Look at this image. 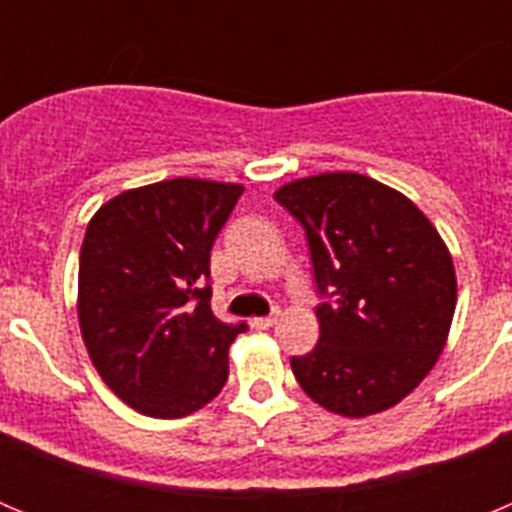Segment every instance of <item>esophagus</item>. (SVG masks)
<instances>
[{"mask_svg":"<svg viewBox=\"0 0 512 512\" xmlns=\"http://www.w3.org/2000/svg\"><path fill=\"white\" fill-rule=\"evenodd\" d=\"M277 318H279V312H274V315H264V318H253L251 325H253V328L266 330V328H271V325L277 323Z\"/></svg>","mask_w":512,"mask_h":512,"instance_id":"esophagus-1","label":"esophagus"}]
</instances>
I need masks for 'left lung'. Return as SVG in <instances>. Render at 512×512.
Returning <instances> with one entry per match:
<instances>
[{"label": "left lung", "instance_id": "8db88e82", "mask_svg": "<svg viewBox=\"0 0 512 512\" xmlns=\"http://www.w3.org/2000/svg\"><path fill=\"white\" fill-rule=\"evenodd\" d=\"M305 228L320 295V341L292 359L310 400L343 418L395 408L449 338L456 271L436 225L372 176L328 171L274 192Z\"/></svg>", "mask_w": 512, "mask_h": 512}]
</instances>
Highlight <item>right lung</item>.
<instances>
[{"label": "right lung", "instance_id": "obj_1", "mask_svg": "<svg viewBox=\"0 0 512 512\" xmlns=\"http://www.w3.org/2000/svg\"><path fill=\"white\" fill-rule=\"evenodd\" d=\"M243 184L164 179L104 202L79 256V328L94 369L125 405L184 418L228 382L246 325L212 315L210 251Z\"/></svg>", "mask_w": 512, "mask_h": 512}]
</instances>
